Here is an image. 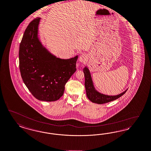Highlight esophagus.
I'll return each mask as SVG.
<instances>
[{"label":"esophagus","mask_w":151,"mask_h":151,"mask_svg":"<svg viewBox=\"0 0 151 151\" xmlns=\"http://www.w3.org/2000/svg\"><path fill=\"white\" fill-rule=\"evenodd\" d=\"M78 60H79V61H80V62L85 63H86L87 62L88 58L87 55H86V54L83 53V54H82V55H80V56L79 57Z\"/></svg>","instance_id":"34e87169"}]
</instances>
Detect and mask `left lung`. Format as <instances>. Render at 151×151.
Here are the masks:
<instances>
[{
    "label": "left lung",
    "mask_w": 151,
    "mask_h": 151,
    "mask_svg": "<svg viewBox=\"0 0 151 151\" xmlns=\"http://www.w3.org/2000/svg\"><path fill=\"white\" fill-rule=\"evenodd\" d=\"M83 72L85 76V87L86 89L87 97L91 102L94 103L99 104H105L115 100L116 99H118L122 95H123L128 90L127 89L122 93L114 96H110L101 94L98 91H96L94 88L91 74L88 68L87 67L84 68L83 69Z\"/></svg>",
    "instance_id": "obj_1"
}]
</instances>
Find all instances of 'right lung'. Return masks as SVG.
Returning a JSON list of instances; mask_svg holds the SVG:
<instances>
[{
    "mask_svg": "<svg viewBox=\"0 0 151 151\" xmlns=\"http://www.w3.org/2000/svg\"><path fill=\"white\" fill-rule=\"evenodd\" d=\"M40 18L30 22L22 37L19 51L23 81L36 99L54 101L64 93L65 86L76 71L78 56L61 59L43 46L38 37Z\"/></svg>",
    "mask_w": 151,
    "mask_h": 151,
    "instance_id": "1",
    "label": "right lung"
}]
</instances>
